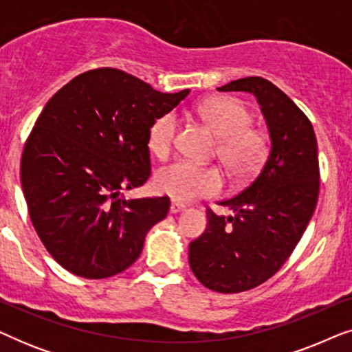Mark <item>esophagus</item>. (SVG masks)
<instances>
[{"instance_id":"obj_1","label":"esophagus","mask_w":352,"mask_h":352,"mask_svg":"<svg viewBox=\"0 0 352 352\" xmlns=\"http://www.w3.org/2000/svg\"><path fill=\"white\" fill-rule=\"evenodd\" d=\"M186 210V205H182V204H179V201H173L171 204V208H170V211L171 213H179V211H184Z\"/></svg>"}]
</instances>
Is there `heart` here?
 Returning a JSON list of instances; mask_svg holds the SVG:
<instances>
[{
	"label": "heart",
	"mask_w": 352,
	"mask_h": 352,
	"mask_svg": "<svg viewBox=\"0 0 352 352\" xmlns=\"http://www.w3.org/2000/svg\"><path fill=\"white\" fill-rule=\"evenodd\" d=\"M197 113L219 138L218 157L234 181L248 179L261 168L267 155L269 138L263 129L250 126L252 112L247 105L239 99L218 96L200 102ZM176 129L175 113H162L153 120L147 133V146L153 155L168 157L175 142ZM155 182L158 190L176 200L214 195L223 187V177L214 166L189 160H177L163 166Z\"/></svg>",
	"instance_id": "b5f03b06"
}]
</instances>
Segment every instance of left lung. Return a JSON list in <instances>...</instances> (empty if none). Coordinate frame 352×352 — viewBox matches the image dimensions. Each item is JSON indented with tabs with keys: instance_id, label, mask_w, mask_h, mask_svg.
<instances>
[{
	"instance_id": "left-lung-1",
	"label": "left lung",
	"mask_w": 352,
	"mask_h": 352,
	"mask_svg": "<svg viewBox=\"0 0 352 352\" xmlns=\"http://www.w3.org/2000/svg\"><path fill=\"white\" fill-rule=\"evenodd\" d=\"M218 91L253 94L271 139L256 177L219 201L232 214L206 211L205 232L189 245L190 269L201 285L239 293L271 278L300 242L319 197V158L309 118L271 81L248 76Z\"/></svg>"
}]
</instances>
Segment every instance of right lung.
Segmentation results:
<instances>
[{
    "mask_svg": "<svg viewBox=\"0 0 352 352\" xmlns=\"http://www.w3.org/2000/svg\"><path fill=\"white\" fill-rule=\"evenodd\" d=\"M189 93L96 69L47 100L23 147L21 181L38 237L67 271L105 278L139 258L170 199H124L122 190L148 179V128Z\"/></svg>",
    "mask_w": 352,
    "mask_h": 352,
    "instance_id": "add662e5",
    "label": "right lung"
}]
</instances>
